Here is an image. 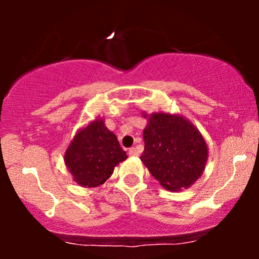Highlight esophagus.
I'll use <instances>...</instances> for the list:
<instances>
[{
  "instance_id": "1",
  "label": "esophagus",
  "mask_w": 259,
  "mask_h": 259,
  "mask_svg": "<svg viewBox=\"0 0 259 259\" xmlns=\"http://www.w3.org/2000/svg\"><path fill=\"white\" fill-rule=\"evenodd\" d=\"M129 156H132V157H136V156H139V152H138V150H136L135 147H132L129 150Z\"/></svg>"
}]
</instances>
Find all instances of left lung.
I'll list each match as a JSON object with an SVG mask.
<instances>
[{
    "instance_id": "left-lung-1",
    "label": "left lung",
    "mask_w": 259,
    "mask_h": 259,
    "mask_svg": "<svg viewBox=\"0 0 259 259\" xmlns=\"http://www.w3.org/2000/svg\"><path fill=\"white\" fill-rule=\"evenodd\" d=\"M145 150L140 157L150 173L169 191H181L201 178L208 146L200 130L180 114L142 112Z\"/></svg>"
}]
</instances>
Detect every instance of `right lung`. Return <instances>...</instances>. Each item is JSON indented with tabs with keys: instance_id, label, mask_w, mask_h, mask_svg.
I'll return each mask as SVG.
<instances>
[{
	"instance_id": "add662e5",
	"label": "right lung",
	"mask_w": 259,
	"mask_h": 259,
	"mask_svg": "<svg viewBox=\"0 0 259 259\" xmlns=\"http://www.w3.org/2000/svg\"><path fill=\"white\" fill-rule=\"evenodd\" d=\"M127 158L117 136L96 118L76 132L64 153V163L73 180L82 187L106 183L113 170Z\"/></svg>"
}]
</instances>
